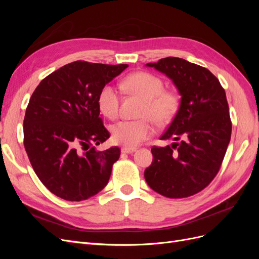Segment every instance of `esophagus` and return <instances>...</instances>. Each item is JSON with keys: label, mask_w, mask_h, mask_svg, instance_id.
I'll return each mask as SVG.
<instances>
[{"label": "esophagus", "mask_w": 259, "mask_h": 259, "mask_svg": "<svg viewBox=\"0 0 259 259\" xmlns=\"http://www.w3.org/2000/svg\"><path fill=\"white\" fill-rule=\"evenodd\" d=\"M121 151H122V153H127V154H130V153H133V152H135V151H136V148L123 147V148L121 149Z\"/></svg>", "instance_id": "esophagus-1"}]
</instances>
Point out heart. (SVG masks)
I'll return each instance as SVG.
<instances>
[{
    "label": "heart",
    "instance_id": "heart-1",
    "mask_svg": "<svg viewBox=\"0 0 259 259\" xmlns=\"http://www.w3.org/2000/svg\"><path fill=\"white\" fill-rule=\"evenodd\" d=\"M123 88L145 99L137 121H120L111 127L112 139L125 147H136L154 134L152 120L165 125L174 119L180 108V97L174 91L164 90L160 76L149 72L133 73L123 82ZM120 95L112 85H105L98 95V107L105 116L114 120L119 115Z\"/></svg>",
    "mask_w": 259,
    "mask_h": 259
}]
</instances>
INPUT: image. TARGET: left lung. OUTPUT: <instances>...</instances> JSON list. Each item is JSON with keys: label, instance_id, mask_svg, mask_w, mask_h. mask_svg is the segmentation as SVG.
I'll list each match as a JSON object with an SVG mask.
<instances>
[{"label": "left lung", "instance_id": "obj_1", "mask_svg": "<svg viewBox=\"0 0 259 259\" xmlns=\"http://www.w3.org/2000/svg\"><path fill=\"white\" fill-rule=\"evenodd\" d=\"M146 66L166 74L182 99L161 136L179 143L152 147L153 161L145 169V179L166 198L190 197L217 175L230 142L232 124L225 90L209 70L183 58L166 57Z\"/></svg>", "mask_w": 259, "mask_h": 259}]
</instances>
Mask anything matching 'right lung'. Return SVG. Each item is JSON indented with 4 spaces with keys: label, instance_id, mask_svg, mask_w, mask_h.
Listing matches in <instances>:
<instances>
[{
    "label": "right lung",
    "instance_id": "obj_1",
    "mask_svg": "<svg viewBox=\"0 0 259 259\" xmlns=\"http://www.w3.org/2000/svg\"><path fill=\"white\" fill-rule=\"evenodd\" d=\"M127 67L77 60L46 76L31 96L23 144L36 176L57 197L83 201L108 184L121 150H96L110 137L98 95Z\"/></svg>",
    "mask_w": 259,
    "mask_h": 259
}]
</instances>
